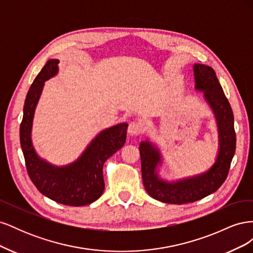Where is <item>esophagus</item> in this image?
<instances>
[{
    "instance_id": "esophagus-1",
    "label": "esophagus",
    "mask_w": 253,
    "mask_h": 253,
    "mask_svg": "<svg viewBox=\"0 0 253 253\" xmlns=\"http://www.w3.org/2000/svg\"><path fill=\"white\" fill-rule=\"evenodd\" d=\"M142 131H143V126H142L141 122L133 121L128 125V127H127L128 135L136 136V135H139Z\"/></svg>"
}]
</instances>
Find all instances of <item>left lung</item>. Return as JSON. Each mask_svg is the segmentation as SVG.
<instances>
[{
	"instance_id": "obj_1",
	"label": "left lung",
	"mask_w": 253,
	"mask_h": 253,
	"mask_svg": "<svg viewBox=\"0 0 253 253\" xmlns=\"http://www.w3.org/2000/svg\"><path fill=\"white\" fill-rule=\"evenodd\" d=\"M195 89L203 93L215 118L218 149L209 169L188 177L168 180L159 174L164 157L156 142L149 137L139 143L142 181L148 194L166 204H188L208 196L223 185L235 153L234 117L232 109L221 88L213 68L200 63L193 64Z\"/></svg>"
}]
</instances>
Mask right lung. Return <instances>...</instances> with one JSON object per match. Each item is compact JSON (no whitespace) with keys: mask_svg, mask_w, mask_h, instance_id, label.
I'll return each instance as SVG.
<instances>
[{"mask_svg":"<svg viewBox=\"0 0 253 253\" xmlns=\"http://www.w3.org/2000/svg\"><path fill=\"white\" fill-rule=\"evenodd\" d=\"M58 59L48 60L28 90L20 126L21 148L29 177L43 195L66 206H85L102 195L103 165L106 159L124 147L127 124L122 122L102 129L71 164L56 166L40 157L32 139L35 112L45 81L58 75Z\"/></svg>","mask_w":253,"mask_h":253,"instance_id":"add662e5","label":"right lung"}]
</instances>
